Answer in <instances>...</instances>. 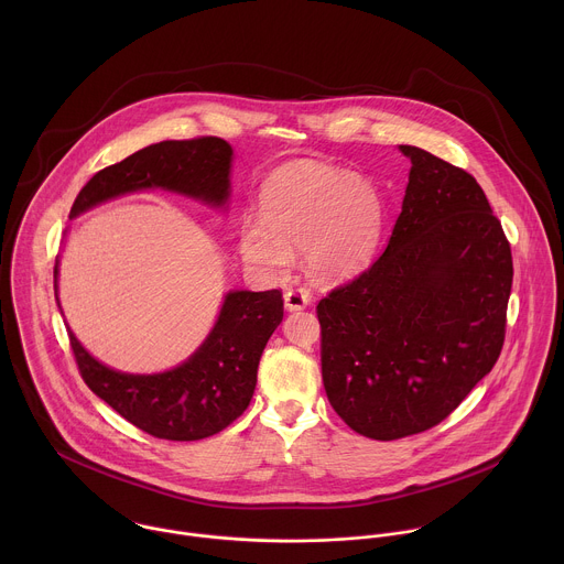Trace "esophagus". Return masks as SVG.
Listing matches in <instances>:
<instances>
[{
	"instance_id": "34e87169",
	"label": "esophagus",
	"mask_w": 564,
	"mask_h": 564,
	"mask_svg": "<svg viewBox=\"0 0 564 564\" xmlns=\"http://www.w3.org/2000/svg\"><path fill=\"white\" fill-rule=\"evenodd\" d=\"M308 304H311V295L302 289H291L284 293L286 311H304Z\"/></svg>"
}]
</instances>
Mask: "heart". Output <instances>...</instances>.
I'll return each mask as SVG.
<instances>
[{
    "instance_id": "obj_1",
    "label": "heart",
    "mask_w": 564,
    "mask_h": 564,
    "mask_svg": "<svg viewBox=\"0 0 564 564\" xmlns=\"http://www.w3.org/2000/svg\"><path fill=\"white\" fill-rule=\"evenodd\" d=\"M382 230L384 204L371 182L304 162L267 180L262 221L242 224L239 247L264 275L286 273L293 251L304 249L315 280L343 282L371 264Z\"/></svg>"
}]
</instances>
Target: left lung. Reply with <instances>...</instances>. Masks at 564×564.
Segmentation results:
<instances>
[{"label": "left lung", "mask_w": 564, "mask_h": 564, "mask_svg": "<svg viewBox=\"0 0 564 564\" xmlns=\"http://www.w3.org/2000/svg\"><path fill=\"white\" fill-rule=\"evenodd\" d=\"M412 166L384 253L317 306L322 376L358 434L395 441L447 419L497 362L512 253L480 184L400 145Z\"/></svg>", "instance_id": "obj_1"}]
</instances>
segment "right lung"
Segmentation results:
<instances>
[{"label":"right lung","mask_w":564,"mask_h":564,"mask_svg":"<svg viewBox=\"0 0 564 564\" xmlns=\"http://www.w3.org/2000/svg\"><path fill=\"white\" fill-rule=\"evenodd\" d=\"M232 148L217 137L162 141L97 171L72 215L123 193L161 186L224 206L230 195ZM58 264L54 267L56 286ZM284 317L282 291H232L202 347L180 367L134 376L95 360L76 334L69 343L86 387L139 430L164 441H199L228 427L251 402L262 349Z\"/></svg>","instance_id":"right-lung-1"}]
</instances>
